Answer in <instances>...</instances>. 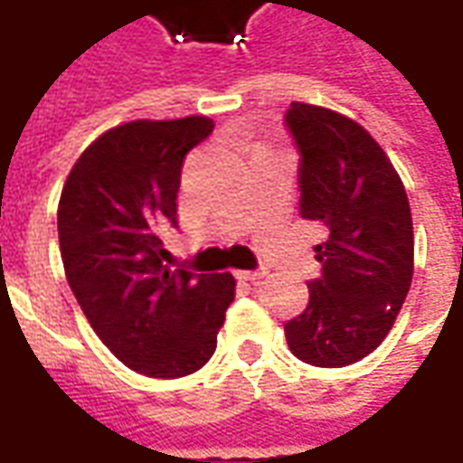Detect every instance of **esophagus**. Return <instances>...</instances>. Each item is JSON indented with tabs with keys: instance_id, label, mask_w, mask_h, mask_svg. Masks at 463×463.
I'll return each instance as SVG.
<instances>
[{
	"instance_id": "34e87169",
	"label": "esophagus",
	"mask_w": 463,
	"mask_h": 463,
	"mask_svg": "<svg viewBox=\"0 0 463 463\" xmlns=\"http://www.w3.org/2000/svg\"><path fill=\"white\" fill-rule=\"evenodd\" d=\"M238 280H248V282H258L260 278H265V270H238Z\"/></svg>"
}]
</instances>
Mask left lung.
<instances>
[{
	"instance_id": "left-lung-1",
	"label": "left lung",
	"mask_w": 463,
	"mask_h": 463,
	"mask_svg": "<svg viewBox=\"0 0 463 463\" xmlns=\"http://www.w3.org/2000/svg\"><path fill=\"white\" fill-rule=\"evenodd\" d=\"M285 126L300 153V215L325 225L310 302L285 325L288 347L315 367H345L387 337L414 272L407 191L387 153L359 123L290 104Z\"/></svg>"
}]
</instances>
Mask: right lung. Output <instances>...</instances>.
<instances>
[{"label":"right lung","instance_id":"obj_1","mask_svg":"<svg viewBox=\"0 0 463 463\" xmlns=\"http://www.w3.org/2000/svg\"><path fill=\"white\" fill-rule=\"evenodd\" d=\"M215 123L131 121L99 136L74 163L59 201L66 280L86 320L126 367L185 377L215 352L235 278L168 270L163 228H178L185 153Z\"/></svg>","mask_w":463,"mask_h":463}]
</instances>
